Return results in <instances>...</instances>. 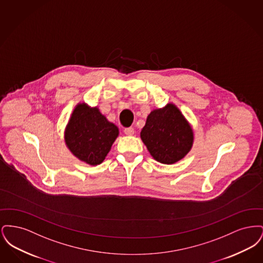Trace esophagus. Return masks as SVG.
<instances>
[{"label":"esophagus","instance_id":"34e87169","mask_svg":"<svg viewBox=\"0 0 263 263\" xmlns=\"http://www.w3.org/2000/svg\"><path fill=\"white\" fill-rule=\"evenodd\" d=\"M134 132H135L134 128H132V127H129V128H125L124 129V133H125L126 135H129V136L133 135Z\"/></svg>","mask_w":263,"mask_h":263}]
</instances>
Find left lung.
<instances>
[{
  "instance_id": "1",
  "label": "left lung",
  "mask_w": 263,
  "mask_h": 263,
  "mask_svg": "<svg viewBox=\"0 0 263 263\" xmlns=\"http://www.w3.org/2000/svg\"><path fill=\"white\" fill-rule=\"evenodd\" d=\"M141 139L156 161L171 164L181 160L190 151L193 132L180 110L168 103L148 115Z\"/></svg>"
}]
</instances>
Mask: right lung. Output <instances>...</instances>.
<instances>
[{
	"instance_id": "obj_1",
	"label": "right lung",
	"mask_w": 263,
	"mask_h": 263,
	"mask_svg": "<svg viewBox=\"0 0 263 263\" xmlns=\"http://www.w3.org/2000/svg\"><path fill=\"white\" fill-rule=\"evenodd\" d=\"M119 134L117 126L107 121L97 107L86 103L76 106L65 130L67 147L85 163H102Z\"/></svg>"
}]
</instances>
